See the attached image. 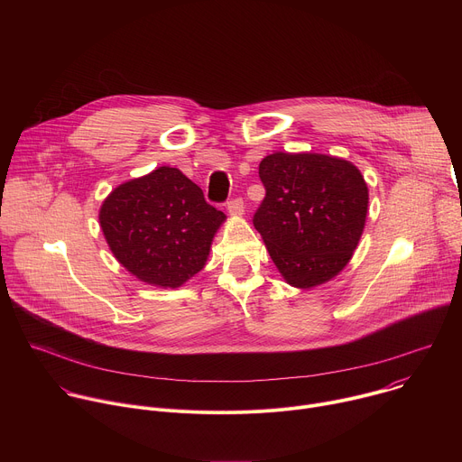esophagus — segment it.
I'll return each instance as SVG.
<instances>
[{
    "instance_id": "obj_1",
    "label": "esophagus",
    "mask_w": 462,
    "mask_h": 462,
    "mask_svg": "<svg viewBox=\"0 0 462 462\" xmlns=\"http://www.w3.org/2000/svg\"><path fill=\"white\" fill-rule=\"evenodd\" d=\"M226 208L230 212V216H243L245 214V203L241 197H236V199H230L226 203Z\"/></svg>"
}]
</instances>
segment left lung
I'll return each mask as SVG.
<instances>
[{
    "label": "left lung",
    "instance_id": "1",
    "mask_svg": "<svg viewBox=\"0 0 462 462\" xmlns=\"http://www.w3.org/2000/svg\"><path fill=\"white\" fill-rule=\"evenodd\" d=\"M265 199L254 214L285 282L312 289L335 278L362 237L369 193L349 161L321 153H273L259 162Z\"/></svg>",
    "mask_w": 462,
    "mask_h": 462
}]
</instances>
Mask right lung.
Instances as JSON below:
<instances>
[{
  "label": "right lung",
  "mask_w": 462,
  "mask_h": 462,
  "mask_svg": "<svg viewBox=\"0 0 462 462\" xmlns=\"http://www.w3.org/2000/svg\"><path fill=\"white\" fill-rule=\"evenodd\" d=\"M98 219L122 267L148 285L175 289L205 267L226 216L180 170L161 166L115 188Z\"/></svg>",
  "instance_id": "1"
}]
</instances>
